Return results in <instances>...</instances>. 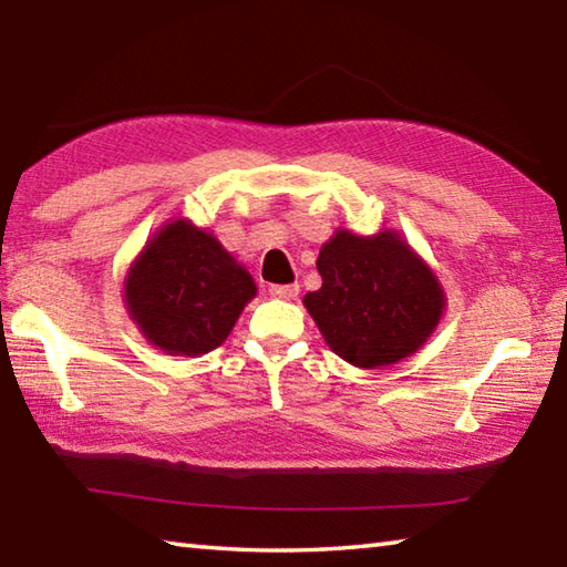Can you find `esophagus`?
<instances>
[{"instance_id": "obj_1", "label": "esophagus", "mask_w": 567, "mask_h": 567, "mask_svg": "<svg viewBox=\"0 0 567 567\" xmlns=\"http://www.w3.org/2000/svg\"><path fill=\"white\" fill-rule=\"evenodd\" d=\"M270 292L272 297H277V300H295L297 295H300V285L297 282H290V285H270Z\"/></svg>"}]
</instances>
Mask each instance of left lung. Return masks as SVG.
Returning <instances> with one entry per match:
<instances>
[{
	"label": "left lung",
	"mask_w": 567,
	"mask_h": 567,
	"mask_svg": "<svg viewBox=\"0 0 567 567\" xmlns=\"http://www.w3.org/2000/svg\"><path fill=\"white\" fill-rule=\"evenodd\" d=\"M322 287L307 312L344 362L379 369L416 352L444 315L439 277L396 230L364 238L337 230L317 257Z\"/></svg>",
	"instance_id": "1"
}]
</instances>
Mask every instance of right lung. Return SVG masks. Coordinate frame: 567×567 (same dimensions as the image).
<instances>
[{"mask_svg": "<svg viewBox=\"0 0 567 567\" xmlns=\"http://www.w3.org/2000/svg\"><path fill=\"white\" fill-rule=\"evenodd\" d=\"M257 287L213 233L171 220L133 260L123 300L153 347L198 357L220 347Z\"/></svg>", "mask_w": 567, "mask_h": 567, "instance_id": "1", "label": "right lung"}]
</instances>
